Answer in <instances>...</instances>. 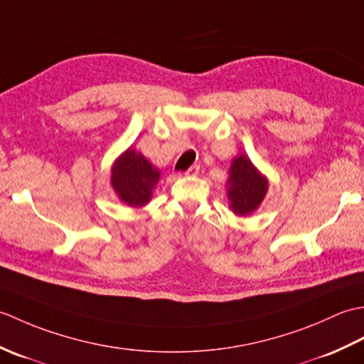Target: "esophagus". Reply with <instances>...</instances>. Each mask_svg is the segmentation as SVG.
Masks as SVG:
<instances>
[{"mask_svg":"<svg viewBox=\"0 0 364 364\" xmlns=\"http://www.w3.org/2000/svg\"><path fill=\"white\" fill-rule=\"evenodd\" d=\"M198 172H200V166H192V167L188 168L186 175L188 176H196V175H198Z\"/></svg>","mask_w":364,"mask_h":364,"instance_id":"34e87169","label":"esophagus"}]
</instances>
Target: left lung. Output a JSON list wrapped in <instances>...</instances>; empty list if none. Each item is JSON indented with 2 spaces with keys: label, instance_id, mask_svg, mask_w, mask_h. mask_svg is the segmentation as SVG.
I'll list each match as a JSON object with an SVG mask.
<instances>
[{
  "label": "left lung",
  "instance_id": "obj_1",
  "mask_svg": "<svg viewBox=\"0 0 364 364\" xmlns=\"http://www.w3.org/2000/svg\"><path fill=\"white\" fill-rule=\"evenodd\" d=\"M225 188L230 210L239 218H245L262 203L269 191V180L245 153H241L231 161Z\"/></svg>",
  "mask_w": 364,
  "mask_h": 364
}]
</instances>
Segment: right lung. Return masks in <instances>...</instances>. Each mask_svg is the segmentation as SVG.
Instances as JSON below:
<instances>
[{
    "label": "right lung",
    "mask_w": 364,
    "mask_h": 364,
    "mask_svg": "<svg viewBox=\"0 0 364 364\" xmlns=\"http://www.w3.org/2000/svg\"><path fill=\"white\" fill-rule=\"evenodd\" d=\"M159 178L161 170L141 151L129 146L114 161L109 184L122 203L129 208H142L150 203Z\"/></svg>",
    "instance_id": "add662e5"
}]
</instances>
